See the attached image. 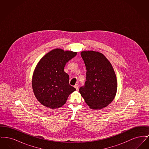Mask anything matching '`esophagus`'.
<instances>
[{"mask_svg":"<svg viewBox=\"0 0 149 149\" xmlns=\"http://www.w3.org/2000/svg\"><path fill=\"white\" fill-rule=\"evenodd\" d=\"M74 87L76 88V89L78 91V89H79V84H75V86H74Z\"/></svg>","mask_w":149,"mask_h":149,"instance_id":"esophagus-1","label":"esophagus"}]
</instances>
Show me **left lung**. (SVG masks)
<instances>
[{"mask_svg":"<svg viewBox=\"0 0 149 149\" xmlns=\"http://www.w3.org/2000/svg\"><path fill=\"white\" fill-rule=\"evenodd\" d=\"M86 72L84 86L79 92L93 109H100L111 103L116 95L117 83L113 67L102 54L93 51L81 52Z\"/></svg>","mask_w":149,"mask_h":149,"instance_id":"obj_1","label":"left lung"}]
</instances>
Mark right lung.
Returning a JSON list of instances; mask_svg holds the SVG:
<instances>
[{
  "label": "right lung",
  "mask_w": 149,
  "mask_h": 149,
  "mask_svg": "<svg viewBox=\"0 0 149 149\" xmlns=\"http://www.w3.org/2000/svg\"><path fill=\"white\" fill-rule=\"evenodd\" d=\"M77 54L56 49L46 54L37 64L32 78V88L36 98L43 106L52 109L61 107L76 90L69 84V76L64 69Z\"/></svg>",
  "instance_id": "add662e5"
}]
</instances>
